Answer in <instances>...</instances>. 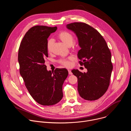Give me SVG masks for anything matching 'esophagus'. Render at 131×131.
I'll use <instances>...</instances> for the list:
<instances>
[{
	"label": "esophagus",
	"instance_id": "obj_1",
	"mask_svg": "<svg viewBox=\"0 0 131 131\" xmlns=\"http://www.w3.org/2000/svg\"><path fill=\"white\" fill-rule=\"evenodd\" d=\"M68 73H69V74H72V72L70 70H68Z\"/></svg>",
	"mask_w": 131,
	"mask_h": 131
}]
</instances>
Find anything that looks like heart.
Returning <instances> with one entry per match:
<instances>
[{"instance_id":"b5f03b06","label":"heart","mask_w":131,"mask_h":131,"mask_svg":"<svg viewBox=\"0 0 131 131\" xmlns=\"http://www.w3.org/2000/svg\"><path fill=\"white\" fill-rule=\"evenodd\" d=\"M58 38L62 41L64 44L68 47H71L72 48H75L77 47V43L74 41V37L73 35L68 31H61L58 36ZM54 41L52 39H48L47 42V49L49 52H51L52 51ZM71 60V58L67 59H64L60 61V63L68 67L70 65V60Z\"/></svg>"}]
</instances>
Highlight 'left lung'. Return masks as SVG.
<instances>
[{"label": "left lung", "instance_id": "1", "mask_svg": "<svg viewBox=\"0 0 131 131\" xmlns=\"http://www.w3.org/2000/svg\"><path fill=\"white\" fill-rule=\"evenodd\" d=\"M66 27L78 37L81 48L78 53L79 62L88 70L86 73L78 69L71 70L78 78L79 95L85 100H96L105 94L109 85L113 69L110 51L101 34L89 25L75 22Z\"/></svg>", "mask_w": 131, "mask_h": 131}]
</instances>
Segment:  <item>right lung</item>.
Here are the masks:
<instances>
[{
	"instance_id": "add662e5",
	"label": "right lung",
	"mask_w": 131,
	"mask_h": 131,
	"mask_svg": "<svg viewBox=\"0 0 131 131\" xmlns=\"http://www.w3.org/2000/svg\"><path fill=\"white\" fill-rule=\"evenodd\" d=\"M57 27L37 25L30 28L21 42L18 53L20 73L32 97L44 106L59 103L63 96V84L68 72L65 68L48 71V38Z\"/></svg>"
}]
</instances>
